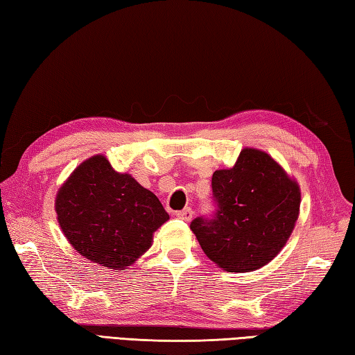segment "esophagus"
<instances>
[{
  "label": "esophagus",
  "mask_w": 355,
  "mask_h": 355,
  "mask_svg": "<svg viewBox=\"0 0 355 355\" xmlns=\"http://www.w3.org/2000/svg\"><path fill=\"white\" fill-rule=\"evenodd\" d=\"M192 215H193V210L191 207H184L183 210H178V212H175V216L178 218V220H183V221H191Z\"/></svg>",
  "instance_id": "esophagus-1"
}]
</instances>
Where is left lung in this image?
Returning <instances> with one entry per match:
<instances>
[{
  "label": "left lung",
  "mask_w": 355,
  "mask_h": 355,
  "mask_svg": "<svg viewBox=\"0 0 355 355\" xmlns=\"http://www.w3.org/2000/svg\"><path fill=\"white\" fill-rule=\"evenodd\" d=\"M215 210L191 229L209 259L241 273L253 271L281 252L296 224L300 192L296 182L268 154L241 150L232 169L212 175Z\"/></svg>",
  "instance_id": "obj_1"
}]
</instances>
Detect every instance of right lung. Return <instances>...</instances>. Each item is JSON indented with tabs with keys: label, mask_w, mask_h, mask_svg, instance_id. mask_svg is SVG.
<instances>
[{
	"label": "right lung",
	"mask_w": 355,
	"mask_h": 355,
	"mask_svg": "<svg viewBox=\"0 0 355 355\" xmlns=\"http://www.w3.org/2000/svg\"><path fill=\"white\" fill-rule=\"evenodd\" d=\"M64 235L87 259L120 270L150 247L153 233L169 220L155 195L128 173L94 155L71 173L56 197Z\"/></svg>",
	"instance_id": "right-lung-1"
}]
</instances>
